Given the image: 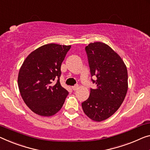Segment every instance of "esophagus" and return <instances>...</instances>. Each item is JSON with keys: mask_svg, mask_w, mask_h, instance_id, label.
<instances>
[{"mask_svg": "<svg viewBox=\"0 0 150 150\" xmlns=\"http://www.w3.org/2000/svg\"><path fill=\"white\" fill-rule=\"evenodd\" d=\"M78 88H79V86H78V85H75V86L71 87V88H72L73 90H74V91L77 90V89H78Z\"/></svg>", "mask_w": 150, "mask_h": 150, "instance_id": "obj_1", "label": "esophagus"}]
</instances>
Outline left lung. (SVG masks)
<instances>
[{"mask_svg": "<svg viewBox=\"0 0 150 150\" xmlns=\"http://www.w3.org/2000/svg\"><path fill=\"white\" fill-rule=\"evenodd\" d=\"M92 79L96 88L91 89L88 99L81 104L84 113L100 122L110 117L121 106L128 89V73L121 57L110 46L100 42L86 47Z\"/></svg>", "mask_w": 150, "mask_h": 150, "instance_id": "1", "label": "left lung"}]
</instances>
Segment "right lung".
I'll use <instances>...</instances> for the list:
<instances>
[{
	"label": "right lung",
	"mask_w": 150,
	"mask_h": 150,
	"mask_svg": "<svg viewBox=\"0 0 150 150\" xmlns=\"http://www.w3.org/2000/svg\"><path fill=\"white\" fill-rule=\"evenodd\" d=\"M70 48V45L45 44L31 52L22 64L17 80L20 94L36 115L51 117L62 107L69 92L60 83L61 67Z\"/></svg>",
	"instance_id": "add662e5"
}]
</instances>
